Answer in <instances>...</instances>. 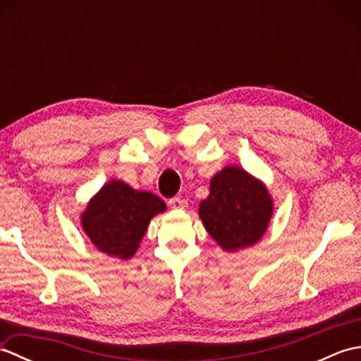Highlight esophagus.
<instances>
[{
  "label": "esophagus",
  "instance_id": "esophagus-1",
  "mask_svg": "<svg viewBox=\"0 0 361 361\" xmlns=\"http://www.w3.org/2000/svg\"><path fill=\"white\" fill-rule=\"evenodd\" d=\"M169 206L173 209H185L188 206V202L183 200V198H180V197H173L169 200Z\"/></svg>",
  "mask_w": 361,
  "mask_h": 361
}]
</instances>
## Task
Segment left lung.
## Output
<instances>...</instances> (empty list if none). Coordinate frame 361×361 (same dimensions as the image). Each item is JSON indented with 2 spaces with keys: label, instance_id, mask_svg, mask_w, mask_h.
I'll return each instance as SVG.
<instances>
[{
  "label": "left lung",
  "instance_id": "left-lung-1",
  "mask_svg": "<svg viewBox=\"0 0 361 361\" xmlns=\"http://www.w3.org/2000/svg\"><path fill=\"white\" fill-rule=\"evenodd\" d=\"M271 212L265 186L235 166L214 176L209 197L198 209L206 231L226 251L255 245L264 235Z\"/></svg>",
  "mask_w": 361,
  "mask_h": 361
}]
</instances>
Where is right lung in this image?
I'll use <instances>...</instances> for the list:
<instances>
[{
    "label": "right lung",
    "instance_id": "obj_1",
    "mask_svg": "<svg viewBox=\"0 0 361 361\" xmlns=\"http://www.w3.org/2000/svg\"><path fill=\"white\" fill-rule=\"evenodd\" d=\"M164 209L166 204L158 195L140 192L124 181L113 180L90 202L82 226L99 250L128 259L140 247L150 219Z\"/></svg>",
    "mask_w": 361,
    "mask_h": 361
}]
</instances>
